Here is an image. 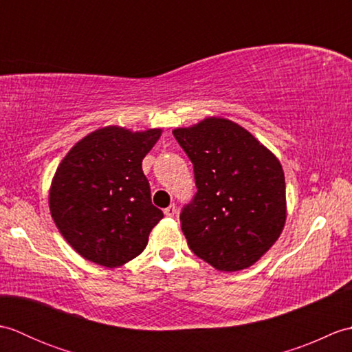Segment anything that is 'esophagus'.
Returning a JSON list of instances; mask_svg holds the SVG:
<instances>
[{
	"label": "esophagus",
	"instance_id": "34e87169",
	"mask_svg": "<svg viewBox=\"0 0 352 352\" xmlns=\"http://www.w3.org/2000/svg\"><path fill=\"white\" fill-rule=\"evenodd\" d=\"M163 213H164V214H166V216H174V214L177 213V207H175V204H170L169 207H166V208H164V210H163Z\"/></svg>",
	"mask_w": 352,
	"mask_h": 352
}]
</instances>
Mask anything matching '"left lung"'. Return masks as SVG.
Masks as SVG:
<instances>
[{
  "label": "left lung",
  "mask_w": 352,
  "mask_h": 352,
  "mask_svg": "<svg viewBox=\"0 0 352 352\" xmlns=\"http://www.w3.org/2000/svg\"><path fill=\"white\" fill-rule=\"evenodd\" d=\"M172 134L193 164L198 189L180 213L189 248L219 271L250 267L275 243L286 222L278 159L223 118Z\"/></svg>",
  "instance_id": "left-lung-1"
}]
</instances>
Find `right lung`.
Instances as JSON below:
<instances>
[{
    "label": "right lung",
    "mask_w": 352,
    "mask_h": 352,
    "mask_svg": "<svg viewBox=\"0 0 352 352\" xmlns=\"http://www.w3.org/2000/svg\"><path fill=\"white\" fill-rule=\"evenodd\" d=\"M160 134V129L133 133L104 126L81 139L58 164L50 210L81 257L116 267L145 250L163 212L151 203L142 160Z\"/></svg>",
    "instance_id": "add662e5"
}]
</instances>
